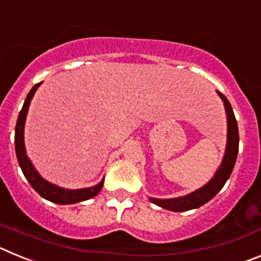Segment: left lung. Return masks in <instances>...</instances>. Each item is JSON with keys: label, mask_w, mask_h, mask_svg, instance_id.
Masks as SVG:
<instances>
[{"label": "left lung", "mask_w": 261, "mask_h": 261, "mask_svg": "<svg viewBox=\"0 0 261 261\" xmlns=\"http://www.w3.org/2000/svg\"><path fill=\"white\" fill-rule=\"evenodd\" d=\"M218 95L222 98L223 105H225L226 108V115H227V145H226V153L225 156H223L222 165L217 170L214 177L208 184H205L202 188L190 193V195L177 197V199H150L151 202H154L161 208L172 212H186L190 211V209L199 208L201 205L206 204L209 200L213 199L214 196L222 190L226 180L231 175L239 149L238 124H237V119H235L231 105L227 100V98L223 94H221L220 91H218Z\"/></svg>", "instance_id": "obj_1"}]
</instances>
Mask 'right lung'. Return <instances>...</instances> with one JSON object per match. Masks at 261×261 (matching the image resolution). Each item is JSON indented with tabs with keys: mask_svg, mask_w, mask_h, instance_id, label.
<instances>
[{
	"mask_svg": "<svg viewBox=\"0 0 261 261\" xmlns=\"http://www.w3.org/2000/svg\"><path fill=\"white\" fill-rule=\"evenodd\" d=\"M41 84V82H40ZM40 84H36L35 86L32 87L31 91L27 95L24 105H23L22 110L19 112V116L17 120V125H15V153H17L18 162H19L20 168H22L23 174L31 184V187L41 197L49 200L56 204H75V202L85 201L89 200L94 196L98 195L100 192L103 187V181H100L96 186L91 187V188H82V190H65V188H60V187L55 186V184L48 183L44 180L40 175L38 174L34 166L31 165L30 159L26 155V149H24V142H23V129H24V121H26V115L29 111L30 102H31L32 96L35 94L36 89L39 87Z\"/></svg>",
	"mask_w": 261,
	"mask_h": 261,
	"instance_id": "add662e5",
	"label": "right lung"
}]
</instances>
